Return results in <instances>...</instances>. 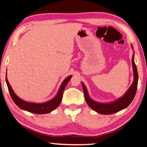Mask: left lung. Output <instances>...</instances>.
<instances>
[{
	"label": "left lung",
	"instance_id": "obj_1",
	"mask_svg": "<svg viewBox=\"0 0 147 147\" xmlns=\"http://www.w3.org/2000/svg\"><path fill=\"white\" fill-rule=\"evenodd\" d=\"M131 49L134 50L132 45H131ZM131 63H132L134 72L133 82L127 91L121 97L116 99L113 102L102 103L94 100L93 99H92L90 97L86 86L82 82L85 100L88 105L91 109H93L94 111H95L96 112L98 113L103 114V115H109V114H113L118 112V111L122 110V109L127 108L130 105L131 101L133 100L134 96L136 95L138 83V73L135 62H134V53L132 56V58H131Z\"/></svg>",
	"mask_w": 147,
	"mask_h": 147
}]
</instances>
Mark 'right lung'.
I'll return each mask as SVG.
<instances>
[{"mask_svg":"<svg viewBox=\"0 0 147 147\" xmlns=\"http://www.w3.org/2000/svg\"><path fill=\"white\" fill-rule=\"evenodd\" d=\"M72 75H70L67 77L64 80L63 82L61 83L60 87H59L58 93L56 94L53 98L49 101L45 102L42 103H36V102H27L23 100L21 98H19L17 94L15 93L13 89L9 84V82L7 78V71H6V82L7 86H8V91L10 94V96L12 100L15 102L16 105L23 110L28 111V112L36 113V114H45L49 113L58 108L59 104L61 103L62 96H63V91L67 84L72 78Z\"/></svg>","mask_w":147,"mask_h":147,"instance_id":"right-lung-1","label":"right lung"}]
</instances>
